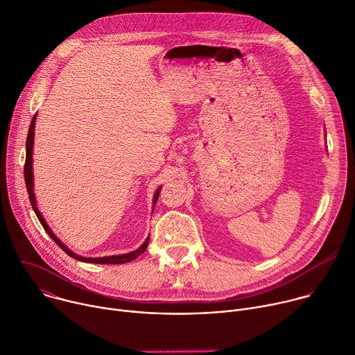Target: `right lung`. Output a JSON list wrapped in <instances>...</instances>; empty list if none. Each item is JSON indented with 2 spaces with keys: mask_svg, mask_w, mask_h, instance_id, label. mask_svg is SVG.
I'll use <instances>...</instances> for the list:
<instances>
[{
  "mask_svg": "<svg viewBox=\"0 0 355 355\" xmlns=\"http://www.w3.org/2000/svg\"><path fill=\"white\" fill-rule=\"evenodd\" d=\"M35 121H36V115L32 118V122H31V126H29V130H28V137H26V160H25V167H24V174H25V184H26V191L29 193V200H31V205L40 222V225L43 226V229L46 230V233L53 239V241L66 252V254H69L70 257L78 260V261H84V263H94V264H125V263H129V261H133L135 259H137L140 254H143L144 250L147 248V244H148V237L146 239V241L135 251L132 252H126V254H119V256H111V257H98V259H87V257H81L78 254H76V252H73L66 244L62 243L60 239H58V236L52 232V229H50L46 223V220L43 219L42 214L39 212L37 209V205H36V199H35V193H33V171H32V153H33V136H35ZM160 191L162 188H159L155 193V200L153 204L156 205V202L159 199V195H160Z\"/></svg>",
  "mask_w": 355,
  "mask_h": 355,
  "instance_id": "add662e5",
  "label": "right lung"
}]
</instances>
